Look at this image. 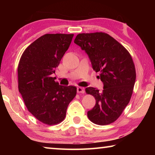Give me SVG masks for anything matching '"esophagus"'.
Returning a JSON list of instances; mask_svg holds the SVG:
<instances>
[{
  "label": "esophagus",
  "instance_id": "obj_1",
  "mask_svg": "<svg viewBox=\"0 0 155 155\" xmlns=\"http://www.w3.org/2000/svg\"><path fill=\"white\" fill-rule=\"evenodd\" d=\"M77 92L78 93H81V94H84L85 93V89L83 87H78L77 88Z\"/></svg>",
  "mask_w": 155,
  "mask_h": 155
}]
</instances>
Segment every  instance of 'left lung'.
<instances>
[{
    "mask_svg": "<svg viewBox=\"0 0 155 155\" xmlns=\"http://www.w3.org/2000/svg\"><path fill=\"white\" fill-rule=\"evenodd\" d=\"M74 42L86 52L103 83V91L85 89L96 99L95 106L87 111L89 119L98 125L111 124L122 114L132 96L136 78L132 57L122 44L104 33H80Z\"/></svg>",
    "mask_w": 155,
    "mask_h": 155,
    "instance_id": "obj_1",
    "label": "left lung"
}]
</instances>
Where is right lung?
<instances>
[{
    "label": "right lung",
    "mask_w": 155,
    "mask_h": 155,
    "mask_svg": "<svg viewBox=\"0 0 155 155\" xmlns=\"http://www.w3.org/2000/svg\"><path fill=\"white\" fill-rule=\"evenodd\" d=\"M73 36L61 33L41 36L27 47L20 60L18 90L28 111L44 124L62 122L68 104L77 94L75 86L60 85L52 77Z\"/></svg>",
    "instance_id": "obj_1"
}]
</instances>
